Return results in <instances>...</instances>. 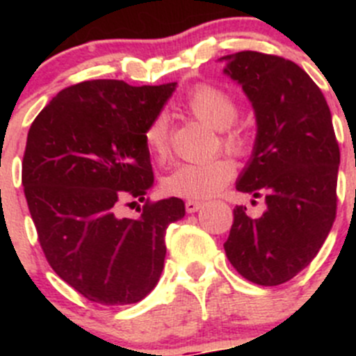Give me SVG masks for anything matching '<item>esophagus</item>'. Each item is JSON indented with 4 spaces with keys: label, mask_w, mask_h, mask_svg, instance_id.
I'll return each mask as SVG.
<instances>
[{
    "label": "esophagus",
    "mask_w": 356,
    "mask_h": 356,
    "mask_svg": "<svg viewBox=\"0 0 356 356\" xmlns=\"http://www.w3.org/2000/svg\"><path fill=\"white\" fill-rule=\"evenodd\" d=\"M201 201H193V200H188L186 201V211H188V213H196V211L200 210L201 208Z\"/></svg>",
    "instance_id": "esophagus-1"
}]
</instances>
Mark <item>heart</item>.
I'll return each instance as SVG.
<instances>
[{"label":"heart","mask_w":356,"mask_h":356,"mask_svg":"<svg viewBox=\"0 0 356 356\" xmlns=\"http://www.w3.org/2000/svg\"><path fill=\"white\" fill-rule=\"evenodd\" d=\"M184 108L203 124L220 131V145L231 153H243L248 146V134L234 124L238 117V102L225 89L213 84H198L184 99ZM145 145L156 158L168 153V120L158 113L146 125ZM234 177V167L224 158L207 161H191L175 167L163 179V189L172 196L203 201L217 195Z\"/></svg>","instance_id":"obj_1"}]
</instances>
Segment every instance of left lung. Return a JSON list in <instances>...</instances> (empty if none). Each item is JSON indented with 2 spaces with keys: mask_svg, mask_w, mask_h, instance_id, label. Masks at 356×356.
<instances>
[{
  "mask_svg": "<svg viewBox=\"0 0 356 356\" xmlns=\"http://www.w3.org/2000/svg\"><path fill=\"white\" fill-rule=\"evenodd\" d=\"M257 115V141L236 189L264 198L258 218L234 208L225 254L260 286L288 282L315 258L337 208L339 146L331 110L310 75L291 60L258 51L222 56Z\"/></svg>",
  "mask_w": 356,
  "mask_h": 356,
  "instance_id": "8db88e82",
  "label": "left lung"
}]
</instances>
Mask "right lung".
Instances as JSON below:
<instances>
[{"mask_svg":"<svg viewBox=\"0 0 356 356\" xmlns=\"http://www.w3.org/2000/svg\"><path fill=\"white\" fill-rule=\"evenodd\" d=\"M174 91L175 82H79L29 129L22 184L39 245L56 275L89 301L138 303L163 270L165 232L186 207L145 198L153 168L143 134ZM129 199L145 201L138 219L118 217Z\"/></svg>","mask_w":356,"mask_h":356,"instance_id":"1","label":"right lung"}]
</instances>
